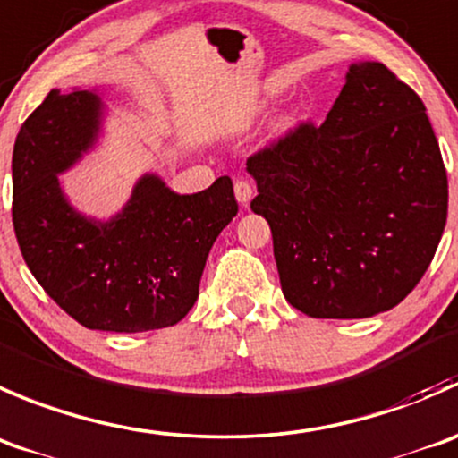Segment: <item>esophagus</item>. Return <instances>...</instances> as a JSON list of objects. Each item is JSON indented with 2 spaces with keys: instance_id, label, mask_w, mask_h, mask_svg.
Instances as JSON below:
<instances>
[{
  "instance_id": "1",
  "label": "esophagus",
  "mask_w": 458,
  "mask_h": 458,
  "mask_svg": "<svg viewBox=\"0 0 458 458\" xmlns=\"http://www.w3.org/2000/svg\"><path fill=\"white\" fill-rule=\"evenodd\" d=\"M233 193H235V200H238L240 205L249 207V202H251V198H253V184L244 178L235 180Z\"/></svg>"
}]
</instances>
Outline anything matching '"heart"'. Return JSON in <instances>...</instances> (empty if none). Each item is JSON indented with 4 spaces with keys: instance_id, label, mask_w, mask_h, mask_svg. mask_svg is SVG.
Listing matches in <instances>:
<instances>
[{
    "instance_id": "1",
    "label": "heart",
    "mask_w": 458,
    "mask_h": 458,
    "mask_svg": "<svg viewBox=\"0 0 458 458\" xmlns=\"http://www.w3.org/2000/svg\"><path fill=\"white\" fill-rule=\"evenodd\" d=\"M298 120H301V115H298L296 111L287 113V115L278 122V133H287V131H292L293 126L298 124Z\"/></svg>"
}]
</instances>
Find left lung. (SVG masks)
I'll use <instances>...</instances> for the list:
<instances>
[{"mask_svg": "<svg viewBox=\"0 0 458 458\" xmlns=\"http://www.w3.org/2000/svg\"><path fill=\"white\" fill-rule=\"evenodd\" d=\"M280 287L311 318H369L419 284L447 220V175L419 95L354 62L320 126L247 160Z\"/></svg>", "mask_w": 458, "mask_h": 458, "instance_id": "1", "label": "left lung"}]
</instances>
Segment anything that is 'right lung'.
I'll use <instances>...</instances> for the list:
<instances>
[{
	"mask_svg": "<svg viewBox=\"0 0 458 458\" xmlns=\"http://www.w3.org/2000/svg\"><path fill=\"white\" fill-rule=\"evenodd\" d=\"M102 93L53 89L13 148V227L44 292L80 325L138 334L180 323L198 301L216 238L238 214L227 175L180 196L157 174L140 175L115 216L71 205L62 174L102 135Z\"/></svg>",
	"mask_w": 458,
	"mask_h": 458,
	"instance_id": "1",
	"label": "right lung"
}]
</instances>
